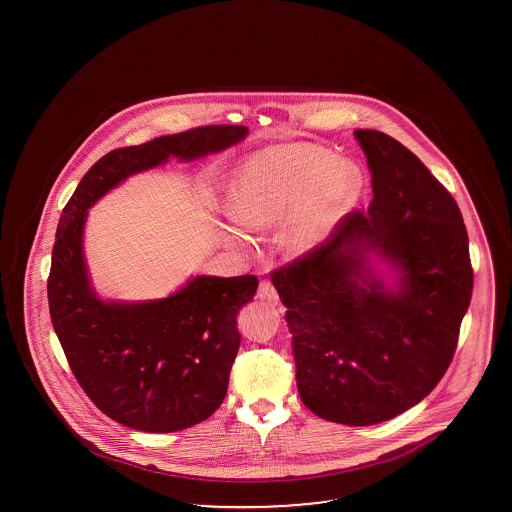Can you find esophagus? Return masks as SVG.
<instances>
[{
  "label": "esophagus",
  "mask_w": 512,
  "mask_h": 512,
  "mask_svg": "<svg viewBox=\"0 0 512 512\" xmlns=\"http://www.w3.org/2000/svg\"><path fill=\"white\" fill-rule=\"evenodd\" d=\"M257 295L261 299H268V301H276L278 299V293H276L274 286L268 280H261L259 282V292H257Z\"/></svg>",
  "instance_id": "34e87169"
}]
</instances>
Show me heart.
<instances>
[{
  "label": "heart",
  "instance_id": "1",
  "mask_svg": "<svg viewBox=\"0 0 512 512\" xmlns=\"http://www.w3.org/2000/svg\"><path fill=\"white\" fill-rule=\"evenodd\" d=\"M363 190L357 165L326 147H270L245 163L230 190V209L245 228L263 230L287 220L282 244L307 253L322 244L353 209ZM230 240H244L238 230Z\"/></svg>",
  "mask_w": 512,
  "mask_h": 512
}]
</instances>
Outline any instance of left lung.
<instances>
[{
  "instance_id": "1",
  "label": "left lung",
  "mask_w": 512,
  "mask_h": 512,
  "mask_svg": "<svg viewBox=\"0 0 512 512\" xmlns=\"http://www.w3.org/2000/svg\"><path fill=\"white\" fill-rule=\"evenodd\" d=\"M372 174L368 209L270 278L288 307L303 405L370 426L420 403L451 365L474 272L461 209L424 163L378 130H355ZM398 278L381 282L369 255Z\"/></svg>"
}]
</instances>
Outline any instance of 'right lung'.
Here are the masks:
<instances>
[{
	"label": "right lung",
	"mask_w": 512,
	"mask_h": 512,
	"mask_svg": "<svg viewBox=\"0 0 512 512\" xmlns=\"http://www.w3.org/2000/svg\"><path fill=\"white\" fill-rule=\"evenodd\" d=\"M247 126L215 124L103 155L59 219L48 278L51 324L80 388L128 428L167 434L215 413L240 349L236 317L253 299V274L195 276L165 299L101 301L92 290L82 234L88 209L136 172L192 161L242 142Z\"/></svg>",
	"instance_id": "add662e5"
}]
</instances>
